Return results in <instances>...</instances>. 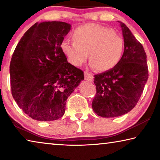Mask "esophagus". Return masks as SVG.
Segmentation results:
<instances>
[{"label": "esophagus", "instance_id": "esophagus-1", "mask_svg": "<svg viewBox=\"0 0 160 160\" xmlns=\"http://www.w3.org/2000/svg\"><path fill=\"white\" fill-rule=\"evenodd\" d=\"M85 79L88 81L92 82L93 81V75L88 71H85Z\"/></svg>", "mask_w": 160, "mask_h": 160}]
</instances>
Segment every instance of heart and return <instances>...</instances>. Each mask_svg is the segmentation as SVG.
<instances>
[{"instance_id": "b5f03b06", "label": "heart", "mask_w": 160, "mask_h": 160, "mask_svg": "<svg viewBox=\"0 0 160 160\" xmlns=\"http://www.w3.org/2000/svg\"><path fill=\"white\" fill-rule=\"evenodd\" d=\"M73 42H62L61 48L68 61L74 66H81L90 53L91 66L102 72L117 66L124 51L123 38L112 29L97 24L88 23L75 29Z\"/></svg>"}]
</instances>
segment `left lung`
<instances>
[{
  "label": "left lung",
  "instance_id": "1",
  "mask_svg": "<svg viewBox=\"0 0 160 160\" xmlns=\"http://www.w3.org/2000/svg\"><path fill=\"white\" fill-rule=\"evenodd\" d=\"M120 23L124 40V51L117 66L94 75L97 93L92 107L105 118L122 116L137 104L148 79L147 56L142 45L129 28Z\"/></svg>",
  "mask_w": 160,
  "mask_h": 160
}]
</instances>
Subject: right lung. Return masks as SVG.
Instances as JSON below:
<instances>
[{"label": "right lung", "mask_w": 160, "mask_h": 160, "mask_svg": "<svg viewBox=\"0 0 160 160\" xmlns=\"http://www.w3.org/2000/svg\"><path fill=\"white\" fill-rule=\"evenodd\" d=\"M70 28L64 22L35 23L12 54V95L19 107L34 120L62 117L68 97L84 80L82 70L68 63L61 48Z\"/></svg>", "instance_id": "add662e5"}]
</instances>
